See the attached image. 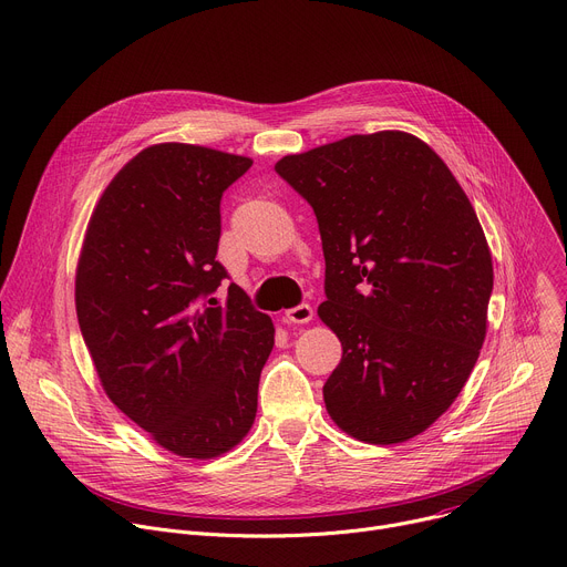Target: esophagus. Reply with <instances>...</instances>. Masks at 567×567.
I'll return each mask as SVG.
<instances>
[{"mask_svg":"<svg viewBox=\"0 0 567 567\" xmlns=\"http://www.w3.org/2000/svg\"><path fill=\"white\" fill-rule=\"evenodd\" d=\"M315 317V310L310 305H298V307H291V310L285 312V321L287 323H310Z\"/></svg>","mask_w":567,"mask_h":567,"instance_id":"34e87169","label":"esophagus"}]
</instances>
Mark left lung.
I'll list each match as a JSON object with an SVG mask.
<instances>
[{
    "label": "left lung",
    "instance_id": "8db88e82",
    "mask_svg": "<svg viewBox=\"0 0 567 567\" xmlns=\"http://www.w3.org/2000/svg\"><path fill=\"white\" fill-rule=\"evenodd\" d=\"M276 172L312 205L323 241L319 319L343 350L323 386L330 419L373 445L423 434L486 337L493 260L466 192L404 131L291 153Z\"/></svg>",
    "mask_w": 567,
    "mask_h": 567
}]
</instances>
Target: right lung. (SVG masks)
<instances>
[{
    "mask_svg": "<svg viewBox=\"0 0 567 567\" xmlns=\"http://www.w3.org/2000/svg\"><path fill=\"white\" fill-rule=\"evenodd\" d=\"M250 165L198 144L142 148L99 196L79 255L76 317L101 386L183 458L241 443L274 350L271 319L237 285L224 307L203 302L228 276L221 194Z\"/></svg>",
    "mask_w": 567,
    "mask_h": 567,
    "instance_id": "1",
    "label": "right lung"
}]
</instances>
